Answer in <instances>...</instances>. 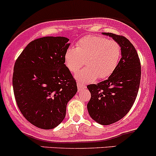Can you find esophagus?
<instances>
[{
  "instance_id": "1",
  "label": "esophagus",
  "mask_w": 156,
  "mask_h": 156,
  "mask_svg": "<svg viewBox=\"0 0 156 156\" xmlns=\"http://www.w3.org/2000/svg\"><path fill=\"white\" fill-rule=\"evenodd\" d=\"M77 87H78V91H81V90H83V89H86V85H83V84H82V83H77Z\"/></svg>"
}]
</instances>
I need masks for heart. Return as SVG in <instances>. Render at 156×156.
<instances>
[{
	"label": "heart",
	"instance_id": "obj_1",
	"mask_svg": "<svg viewBox=\"0 0 156 156\" xmlns=\"http://www.w3.org/2000/svg\"><path fill=\"white\" fill-rule=\"evenodd\" d=\"M121 46L117 41L104 37L87 36L76 43V48H68L65 53V66L71 73L79 71L75 79L80 83H92L107 79L115 71L121 58Z\"/></svg>",
	"mask_w": 156,
	"mask_h": 156
}]
</instances>
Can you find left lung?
I'll list each match as a JSON object with an SVG mask.
<instances>
[{"label": "left lung", "mask_w": 156, "mask_h": 156, "mask_svg": "<svg viewBox=\"0 0 156 156\" xmlns=\"http://www.w3.org/2000/svg\"><path fill=\"white\" fill-rule=\"evenodd\" d=\"M102 34L119 43L122 58L107 80L87 86L91 92L87 109L93 120L107 126L122 119L132 107L139 90L141 67L135 48L126 37L112 33Z\"/></svg>", "instance_id": "8db88e82"}]
</instances>
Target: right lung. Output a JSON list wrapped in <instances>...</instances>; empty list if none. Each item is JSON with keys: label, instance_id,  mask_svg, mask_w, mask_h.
<instances>
[{"label": "right lung", "instance_id": "right-lung-1", "mask_svg": "<svg viewBox=\"0 0 156 156\" xmlns=\"http://www.w3.org/2000/svg\"><path fill=\"white\" fill-rule=\"evenodd\" d=\"M65 37L31 41L16 61L12 86L16 101L25 119L37 128L52 129L66 115L76 83L65 65L70 45Z\"/></svg>", "mask_w": 156, "mask_h": 156}]
</instances>
